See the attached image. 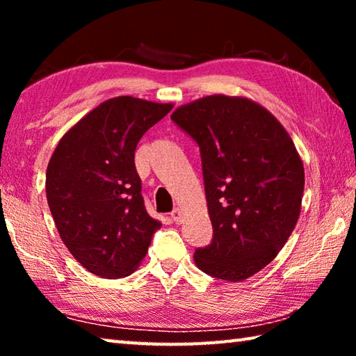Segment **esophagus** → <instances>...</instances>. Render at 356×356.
<instances>
[{
	"mask_svg": "<svg viewBox=\"0 0 356 356\" xmlns=\"http://www.w3.org/2000/svg\"><path fill=\"white\" fill-rule=\"evenodd\" d=\"M171 218L174 220V222H182V209H179V207H176L172 210V213H171Z\"/></svg>",
	"mask_w": 356,
	"mask_h": 356,
	"instance_id": "34e87169",
	"label": "esophagus"
}]
</instances>
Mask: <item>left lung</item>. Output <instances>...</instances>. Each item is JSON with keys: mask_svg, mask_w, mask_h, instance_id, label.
<instances>
[{"mask_svg": "<svg viewBox=\"0 0 356 356\" xmlns=\"http://www.w3.org/2000/svg\"><path fill=\"white\" fill-rule=\"evenodd\" d=\"M171 119L201 150L213 238L195 251L196 267L222 281L248 280L278 256L298 221V150L267 108L240 95H206Z\"/></svg>", "mask_w": 356, "mask_h": 356, "instance_id": "obj_1", "label": "left lung"}]
</instances>
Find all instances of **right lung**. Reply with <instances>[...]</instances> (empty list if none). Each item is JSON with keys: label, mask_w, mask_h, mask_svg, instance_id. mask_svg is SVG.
<instances>
[{"label": "right lung", "mask_w": 356, "mask_h": 356, "mask_svg": "<svg viewBox=\"0 0 356 356\" xmlns=\"http://www.w3.org/2000/svg\"><path fill=\"white\" fill-rule=\"evenodd\" d=\"M172 106L131 95L108 99L65 131L48 161V207L88 272L124 278L146 256L161 222L144 207L135 149Z\"/></svg>", "instance_id": "right-lung-1"}]
</instances>
